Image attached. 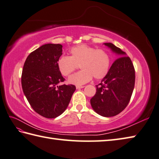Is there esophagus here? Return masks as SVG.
<instances>
[{"label":"esophagus","instance_id":"obj_1","mask_svg":"<svg viewBox=\"0 0 159 159\" xmlns=\"http://www.w3.org/2000/svg\"><path fill=\"white\" fill-rule=\"evenodd\" d=\"M76 89H81V88H83L84 86H80V85H77L76 87Z\"/></svg>","mask_w":159,"mask_h":159}]
</instances>
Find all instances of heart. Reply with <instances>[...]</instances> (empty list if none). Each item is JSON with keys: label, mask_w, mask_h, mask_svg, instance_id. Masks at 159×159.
<instances>
[{"label": "heart", "mask_w": 159, "mask_h": 159, "mask_svg": "<svg viewBox=\"0 0 159 159\" xmlns=\"http://www.w3.org/2000/svg\"><path fill=\"white\" fill-rule=\"evenodd\" d=\"M70 57H62L57 62L58 69L64 76H69L78 65L82 70L69 77L68 82L75 85H82L92 79H102L110 70L111 57L103 49L85 44L73 47L70 49Z\"/></svg>", "instance_id": "1"}]
</instances>
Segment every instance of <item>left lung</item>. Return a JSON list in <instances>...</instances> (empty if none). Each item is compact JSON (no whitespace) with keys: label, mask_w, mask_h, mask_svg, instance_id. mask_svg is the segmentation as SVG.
Wrapping results in <instances>:
<instances>
[{"label":"left lung","mask_w":159,"mask_h":159,"mask_svg":"<svg viewBox=\"0 0 159 159\" xmlns=\"http://www.w3.org/2000/svg\"><path fill=\"white\" fill-rule=\"evenodd\" d=\"M103 44L116 56L108 73L96 87V92L90 100L92 107L104 117L120 113L128 105L135 83V70L131 59L113 43Z\"/></svg>","instance_id":"8db88e82"}]
</instances>
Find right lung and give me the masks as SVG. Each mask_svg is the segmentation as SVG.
<instances>
[{
	"mask_svg": "<svg viewBox=\"0 0 159 159\" xmlns=\"http://www.w3.org/2000/svg\"><path fill=\"white\" fill-rule=\"evenodd\" d=\"M61 44L48 43L28 56L21 76L22 88L31 107L48 119L63 114L69 105L76 87L58 84L65 79L57 66L63 54Z\"/></svg>",
	"mask_w": 159,
	"mask_h": 159,
	"instance_id": "add662e5",
	"label": "right lung"
}]
</instances>
